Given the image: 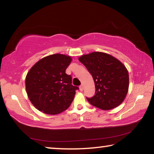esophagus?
I'll list each match as a JSON object with an SVG mask.
<instances>
[{
	"label": "esophagus",
	"mask_w": 154,
	"mask_h": 154,
	"mask_svg": "<svg viewBox=\"0 0 154 154\" xmlns=\"http://www.w3.org/2000/svg\"><path fill=\"white\" fill-rule=\"evenodd\" d=\"M83 89H84V88H83V85H81L80 86H79V90H80L81 92H83Z\"/></svg>",
	"instance_id": "obj_1"
}]
</instances>
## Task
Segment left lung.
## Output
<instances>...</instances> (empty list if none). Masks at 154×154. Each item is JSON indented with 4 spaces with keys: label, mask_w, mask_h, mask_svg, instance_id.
Segmentation results:
<instances>
[{
    "label": "left lung",
    "mask_w": 154,
    "mask_h": 154,
    "mask_svg": "<svg viewBox=\"0 0 154 154\" xmlns=\"http://www.w3.org/2000/svg\"><path fill=\"white\" fill-rule=\"evenodd\" d=\"M79 60L87 68L95 83V95L87 98L88 102L102 110H110L120 105L129 87L126 66L110 54L100 51L82 55Z\"/></svg>",
    "instance_id": "obj_1"
}]
</instances>
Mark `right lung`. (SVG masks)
<instances>
[{
	"label": "right lung",
	"instance_id": "obj_1",
	"mask_svg": "<svg viewBox=\"0 0 154 154\" xmlns=\"http://www.w3.org/2000/svg\"><path fill=\"white\" fill-rule=\"evenodd\" d=\"M71 56L56 54L41 59L28 72L26 90L28 97L38 111L57 115L69 107L75 90L72 77L66 73Z\"/></svg>",
	"mask_w": 154,
	"mask_h": 154
}]
</instances>
